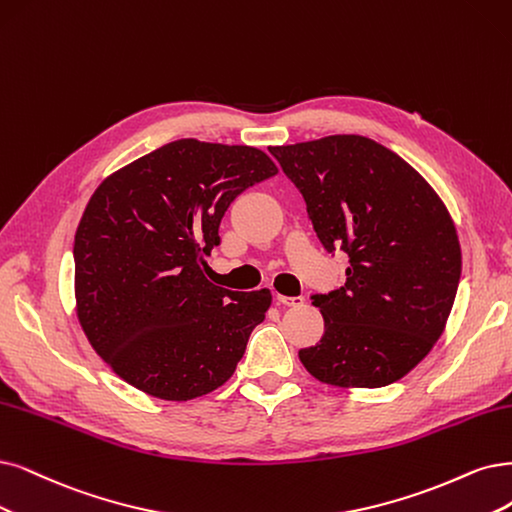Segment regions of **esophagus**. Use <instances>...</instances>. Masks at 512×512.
Returning a JSON list of instances; mask_svg holds the SVG:
<instances>
[{
	"instance_id": "1",
	"label": "esophagus",
	"mask_w": 512,
	"mask_h": 512,
	"mask_svg": "<svg viewBox=\"0 0 512 512\" xmlns=\"http://www.w3.org/2000/svg\"><path fill=\"white\" fill-rule=\"evenodd\" d=\"M276 299H278V304H282V306H289V308H299V306H304V301H306V297H304V295H295V297L278 295Z\"/></svg>"
}]
</instances>
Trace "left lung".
<instances>
[{"label":"left lung","mask_w":512,"mask_h":512,"mask_svg":"<svg viewBox=\"0 0 512 512\" xmlns=\"http://www.w3.org/2000/svg\"><path fill=\"white\" fill-rule=\"evenodd\" d=\"M329 253L350 259L344 287L312 295L325 335L299 361L331 386L401 380L441 337L462 253L441 198L401 156L358 135L270 147Z\"/></svg>","instance_id":"1"}]
</instances>
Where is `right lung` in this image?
Returning a JSON list of instances; mask_svg holds the SVG:
<instances>
[{
	"label": "right lung",
	"instance_id": "right-lung-1",
	"mask_svg": "<svg viewBox=\"0 0 512 512\" xmlns=\"http://www.w3.org/2000/svg\"><path fill=\"white\" fill-rule=\"evenodd\" d=\"M276 173L261 149L179 139L97 187L75 232V301L88 342L124 382L189 401L234 375L272 295L215 287L206 257L227 206Z\"/></svg>",
	"mask_w": 512,
	"mask_h": 512
}]
</instances>
